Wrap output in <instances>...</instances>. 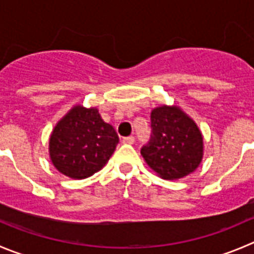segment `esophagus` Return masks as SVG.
<instances>
[{"instance_id":"esophagus-1","label":"esophagus","mask_w":254,"mask_h":254,"mask_svg":"<svg viewBox=\"0 0 254 254\" xmlns=\"http://www.w3.org/2000/svg\"><path fill=\"white\" fill-rule=\"evenodd\" d=\"M123 143L126 144H133L134 143V137L133 136H129V137H125V138L122 139Z\"/></svg>"}]
</instances>
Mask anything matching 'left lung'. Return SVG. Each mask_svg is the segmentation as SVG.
I'll return each instance as SVG.
<instances>
[{
    "label": "left lung",
    "instance_id": "1",
    "mask_svg": "<svg viewBox=\"0 0 254 254\" xmlns=\"http://www.w3.org/2000/svg\"><path fill=\"white\" fill-rule=\"evenodd\" d=\"M151 128L141 154L159 177L178 180L195 171L203 158V137L192 118L177 106H159L151 112Z\"/></svg>",
    "mask_w": 254,
    "mask_h": 254
}]
</instances>
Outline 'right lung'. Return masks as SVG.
<instances>
[{"mask_svg": "<svg viewBox=\"0 0 254 254\" xmlns=\"http://www.w3.org/2000/svg\"><path fill=\"white\" fill-rule=\"evenodd\" d=\"M118 141L115 128L102 120L97 108L77 105L55 126L48 149L59 172L83 180L102 170Z\"/></svg>", "mask_w": 254, "mask_h": 254, "instance_id": "right-lung-1", "label": "right lung"}]
</instances>
